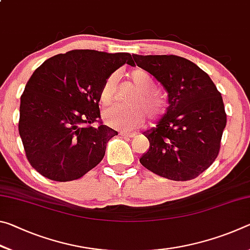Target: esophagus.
<instances>
[{
    "label": "esophagus",
    "mask_w": 250,
    "mask_h": 250,
    "mask_svg": "<svg viewBox=\"0 0 250 250\" xmlns=\"http://www.w3.org/2000/svg\"><path fill=\"white\" fill-rule=\"evenodd\" d=\"M120 134L122 135V137H128V138H133L135 134V132H129V131H121Z\"/></svg>",
    "instance_id": "34e87169"
}]
</instances>
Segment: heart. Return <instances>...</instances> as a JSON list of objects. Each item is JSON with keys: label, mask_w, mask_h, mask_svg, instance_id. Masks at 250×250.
<instances>
[{"label": "heart", "mask_w": 250, "mask_h": 250, "mask_svg": "<svg viewBox=\"0 0 250 250\" xmlns=\"http://www.w3.org/2000/svg\"><path fill=\"white\" fill-rule=\"evenodd\" d=\"M129 77L139 90L138 95L131 98V107L115 105L104 112V121L112 128L121 130L133 129L145 121V111L152 119L160 117L166 111L167 104L164 97L159 91L152 89L154 83L146 71L140 68L133 69L129 74ZM116 92L117 75L112 74L107 77L101 86L99 92L101 104L105 105L112 104Z\"/></svg>", "instance_id": "b5f03b06"}]
</instances>
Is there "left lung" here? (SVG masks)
I'll return each instance as SVG.
<instances>
[{
	"instance_id": "8db88e82",
	"label": "left lung",
	"mask_w": 250,
	"mask_h": 250,
	"mask_svg": "<svg viewBox=\"0 0 250 250\" xmlns=\"http://www.w3.org/2000/svg\"><path fill=\"white\" fill-rule=\"evenodd\" d=\"M133 62L167 92L168 107L156 125L146 130L150 142L140 163L173 181L195 179L217 158L226 113L221 92L209 76L175 55H137Z\"/></svg>"
}]
</instances>
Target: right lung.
I'll return each mask as SVG.
<instances>
[{
  "mask_svg": "<svg viewBox=\"0 0 250 250\" xmlns=\"http://www.w3.org/2000/svg\"><path fill=\"white\" fill-rule=\"evenodd\" d=\"M129 53L75 49L45 61L25 86L19 131L28 162L49 180L80 179L105 153L115 135L100 118L99 92L107 77L125 64Z\"/></svg>",
  "mask_w": 250,
  "mask_h": 250,
  "instance_id": "obj_1",
  "label": "right lung"
}]
</instances>
